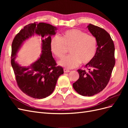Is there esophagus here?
Segmentation results:
<instances>
[{
    "instance_id": "34e87169",
    "label": "esophagus",
    "mask_w": 128,
    "mask_h": 128,
    "mask_svg": "<svg viewBox=\"0 0 128 128\" xmlns=\"http://www.w3.org/2000/svg\"><path fill=\"white\" fill-rule=\"evenodd\" d=\"M64 72H70V70H68V69H66V68L64 69Z\"/></svg>"
}]
</instances>
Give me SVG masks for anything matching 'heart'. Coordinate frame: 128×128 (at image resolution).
Masks as SVG:
<instances>
[{"label":"heart","mask_w":128,"mask_h":128,"mask_svg":"<svg viewBox=\"0 0 128 128\" xmlns=\"http://www.w3.org/2000/svg\"><path fill=\"white\" fill-rule=\"evenodd\" d=\"M51 51L56 56L62 58L70 48V54L59 61V64L68 69L75 68L80 62L86 64L94 57L97 49L95 37L83 31L72 29L66 31L62 36L56 35L51 40Z\"/></svg>","instance_id":"heart-1"}]
</instances>
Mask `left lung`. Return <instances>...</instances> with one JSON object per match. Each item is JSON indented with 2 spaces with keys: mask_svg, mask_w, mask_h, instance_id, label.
<instances>
[{
  "mask_svg": "<svg viewBox=\"0 0 128 128\" xmlns=\"http://www.w3.org/2000/svg\"><path fill=\"white\" fill-rule=\"evenodd\" d=\"M87 28L96 37L98 48L94 57L86 67V71L77 70L80 77L72 86L83 96H93L105 88L114 67L115 47L110 36L105 30L92 24Z\"/></svg>",
  "mask_w": 128,
  "mask_h": 128,
  "instance_id": "8db88e82",
  "label": "left lung"
}]
</instances>
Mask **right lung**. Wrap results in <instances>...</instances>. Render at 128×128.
Returning a JSON list of instances; mask_svg holds the SVG:
<instances>
[{
	"label": "right lung",
	"mask_w": 128,
	"mask_h": 128,
	"mask_svg": "<svg viewBox=\"0 0 128 128\" xmlns=\"http://www.w3.org/2000/svg\"><path fill=\"white\" fill-rule=\"evenodd\" d=\"M57 28L46 23H34L26 26L14 38L12 44L11 64L18 87L26 94L35 99H43L54 90L59 76L64 74L62 67L56 66L51 48V36ZM34 35L41 38L42 53L29 66H22L15 61L17 53L29 38Z\"/></svg>",
	"instance_id": "1"
}]
</instances>
